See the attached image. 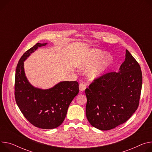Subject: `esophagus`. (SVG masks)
Here are the masks:
<instances>
[{"label":"esophagus","mask_w":152,"mask_h":152,"mask_svg":"<svg viewBox=\"0 0 152 152\" xmlns=\"http://www.w3.org/2000/svg\"><path fill=\"white\" fill-rule=\"evenodd\" d=\"M87 88V86L83 83V82H81V83L79 84V90L81 91H84Z\"/></svg>","instance_id":"esophagus-1"}]
</instances>
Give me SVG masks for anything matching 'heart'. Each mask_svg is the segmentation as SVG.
<instances>
[{
  "instance_id": "heart-1",
  "label": "heart",
  "mask_w": 152,
  "mask_h": 152,
  "mask_svg": "<svg viewBox=\"0 0 152 152\" xmlns=\"http://www.w3.org/2000/svg\"><path fill=\"white\" fill-rule=\"evenodd\" d=\"M103 52L98 49H91L88 51L85 56L82 59L81 62L82 68H88L98 61L102 56ZM112 61V58L109 55H107L91 67L88 75L91 79H94L101 76L105 69L108 66Z\"/></svg>"
}]
</instances>
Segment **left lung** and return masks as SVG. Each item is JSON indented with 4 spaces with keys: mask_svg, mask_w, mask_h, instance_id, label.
Returning <instances> with one entry per match:
<instances>
[{
    "mask_svg": "<svg viewBox=\"0 0 152 152\" xmlns=\"http://www.w3.org/2000/svg\"><path fill=\"white\" fill-rule=\"evenodd\" d=\"M142 83L140 65L126 50L118 73L94 79L86 89V116L91 125L109 130L129 119L139 106Z\"/></svg>",
    "mask_w": 152,
    "mask_h": 152,
    "instance_id": "left-lung-1",
    "label": "left lung"
}]
</instances>
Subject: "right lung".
<instances>
[{
    "label": "right lung",
    "instance_id": "right-lung-1",
    "mask_svg": "<svg viewBox=\"0 0 152 152\" xmlns=\"http://www.w3.org/2000/svg\"><path fill=\"white\" fill-rule=\"evenodd\" d=\"M46 44L37 43L23 55L16 66L15 84L16 102L31 124L43 129L59 127L66 116L68 108L79 93L77 81H63L53 87L42 90L34 87L27 80L23 62L38 47Z\"/></svg>",
    "mask_w": 152,
    "mask_h": 152
}]
</instances>
